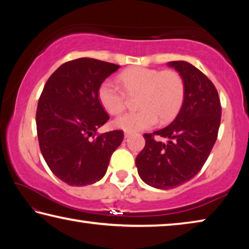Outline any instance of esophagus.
I'll use <instances>...</instances> for the list:
<instances>
[{
    "label": "esophagus",
    "instance_id": "34e87169",
    "mask_svg": "<svg viewBox=\"0 0 249 249\" xmlns=\"http://www.w3.org/2000/svg\"><path fill=\"white\" fill-rule=\"evenodd\" d=\"M132 135H133L132 133H129V132H125V133H124V137H125V138H129L130 136H132Z\"/></svg>",
    "mask_w": 249,
    "mask_h": 249
}]
</instances>
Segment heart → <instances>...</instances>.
Returning a JSON list of instances; mask_svg holds the SVG:
<instances>
[{"instance_id": "heart-1", "label": "heart", "mask_w": 249, "mask_h": 249, "mask_svg": "<svg viewBox=\"0 0 249 249\" xmlns=\"http://www.w3.org/2000/svg\"><path fill=\"white\" fill-rule=\"evenodd\" d=\"M122 90L111 81L101 83L98 99L111 115L126 108L127 98H136L137 112L124 114L113 122L114 127L134 133L159 123H167L178 114L185 96V83L178 71L132 67L119 74Z\"/></svg>"}]
</instances>
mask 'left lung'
I'll return each instance as SVG.
<instances>
[{"label":"left lung","mask_w":249,"mask_h":249,"mask_svg":"<svg viewBox=\"0 0 249 249\" xmlns=\"http://www.w3.org/2000/svg\"><path fill=\"white\" fill-rule=\"evenodd\" d=\"M168 66L182 75L185 96L176 119L165 128L144 134L146 144L136 157L141 179L150 187L169 190L196 177L215 144L222 108L212 81L187 61ZM168 138L167 143L154 136Z\"/></svg>","instance_id":"8db88e82"}]
</instances>
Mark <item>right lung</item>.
<instances>
[{"mask_svg": "<svg viewBox=\"0 0 249 249\" xmlns=\"http://www.w3.org/2000/svg\"><path fill=\"white\" fill-rule=\"evenodd\" d=\"M119 68L79 58L61 65L45 84L37 105V136L49 169L67 184L83 187L102 179L123 142V130L96 135L109 119L98 89Z\"/></svg>", "mask_w": 249, "mask_h": 249, "instance_id": "obj_1", "label": "right lung"}]
</instances>
